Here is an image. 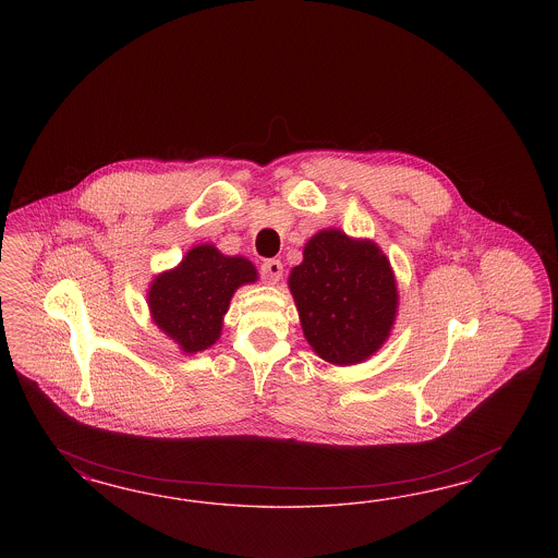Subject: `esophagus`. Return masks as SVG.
I'll return each instance as SVG.
<instances>
[{
    "label": "esophagus",
    "instance_id": "1",
    "mask_svg": "<svg viewBox=\"0 0 558 558\" xmlns=\"http://www.w3.org/2000/svg\"><path fill=\"white\" fill-rule=\"evenodd\" d=\"M262 278L268 282V284H278L280 282V278H282V262H278V259H266L264 264H262Z\"/></svg>",
    "mask_w": 558,
    "mask_h": 558
}]
</instances>
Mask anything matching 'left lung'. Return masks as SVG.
I'll list each match as a JSON object with an SVG mask.
<instances>
[{"label": "left lung", "mask_w": 558, "mask_h": 558, "mask_svg": "<svg viewBox=\"0 0 558 558\" xmlns=\"http://www.w3.org/2000/svg\"><path fill=\"white\" fill-rule=\"evenodd\" d=\"M288 287L304 338L325 362L360 364L389 339L399 292L389 257L371 239L323 229L306 241Z\"/></svg>", "instance_id": "8db88e82"}]
</instances>
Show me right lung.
Listing matches in <instances>:
<instances>
[{"mask_svg": "<svg viewBox=\"0 0 558 558\" xmlns=\"http://www.w3.org/2000/svg\"><path fill=\"white\" fill-rule=\"evenodd\" d=\"M257 270L241 255L220 254L215 245H196L173 268L155 276L147 292L151 319L184 354L217 343L222 317L235 290L254 284Z\"/></svg>", "mask_w": 558, "mask_h": 558, "instance_id": "1", "label": "right lung"}]
</instances>
